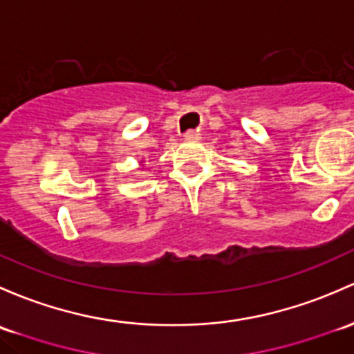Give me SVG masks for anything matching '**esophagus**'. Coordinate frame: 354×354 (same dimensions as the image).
<instances>
[{"instance_id": "esophagus-1", "label": "esophagus", "mask_w": 354, "mask_h": 354, "mask_svg": "<svg viewBox=\"0 0 354 354\" xmlns=\"http://www.w3.org/2000/svg\"><path fill=\"white\" fill-rule=\"evenodd\" d=\"M185 139L189 140V142H195V140L200 139V133L195 132V130H188V132L185 133Z\"/></svg>"}]
</instances>
